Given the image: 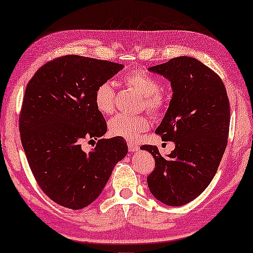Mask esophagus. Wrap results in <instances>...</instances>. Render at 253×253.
<instances>
[{
    "instance_id": "esophagus-1",
    "label": "esophagus",
    "mask_w": 253,
    "mask_h": 253,
    "mask_svg": "<svg viewBox=\"0 0 253 253\" xmlns=\"http://www.w3.org/2000/svg\"><path fill=\"white\" fill-rule=\"evenodd\" d=\"M127 147H129L130 152L139 151V146H138L136 143H133V141H129V143H127Z\"/></svg>"
}]
</instances>
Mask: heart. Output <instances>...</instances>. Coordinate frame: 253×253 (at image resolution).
Listing matches in <instances>:
<instances>
[{
	"label": "heart",
	"mask_w": 253,
	"mask_h": 253,
	"mask_svg": "<svg viewBox=\"0 0 253 253\" xmlns=\"http://www.w3.org/2000/svg\"><path fill=\"white\" fill-rule=\"evenodd\" d=\"M126 85L130 86L143 96V107L148 112L158 114L165 106V96L159 91L160 84L158 79L147 72L133 70L123 77ZM94 102L100 113L109 115L115 110V89L112 83L105 82L95 89ZM109 132L115 137L127 140H136L140 133L150 127V120L145 115H126L117 114L108 123Z\"/></svg>",
	"instance_id": "obj_1"
}]
</instances>
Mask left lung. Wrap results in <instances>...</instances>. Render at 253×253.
<instances>
[{
	"mask_svg": "<svg viewBox=\"0 0 253 253\" xmlns=\"http://www.w3.org/2000/svg\"><path fill=\"white\" fill-rule=\"evenodd\" d=\"M148 70L170 82V103L155 132L175 143L167 158L157 146L140 147L155 160L148 189L159 202L182 206L210 185L219 168L229 133V100L219 76L193 57H175Z\"/></svg>",
	"mask_w": 253,
	"mask_h": 253,
	"instance_id": "8db88e82",
	"label": "left lung"
}]
</instances>
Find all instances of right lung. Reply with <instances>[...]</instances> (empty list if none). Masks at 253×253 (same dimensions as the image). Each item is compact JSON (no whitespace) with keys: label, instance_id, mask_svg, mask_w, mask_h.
<instances>
[{"label":"right lung","instance_id":"obj_1","mask_svg":"<svg viewBox=\"0 0 253 253\" xmlns=\"http://www.w3.org/2000/svg\"><path fill=\"white\" fill-rule=\"evenodd\" d=\"M123 68L65 55L43 64L26 86L20 139L38 184L58 205L81 210L92 204L127 153L122 137L99 139L88 153L82 150L83 140L107 132L94 102L96 87Z\"/></svg>","mask_w":253,"mask_h":253}]
</instances>
